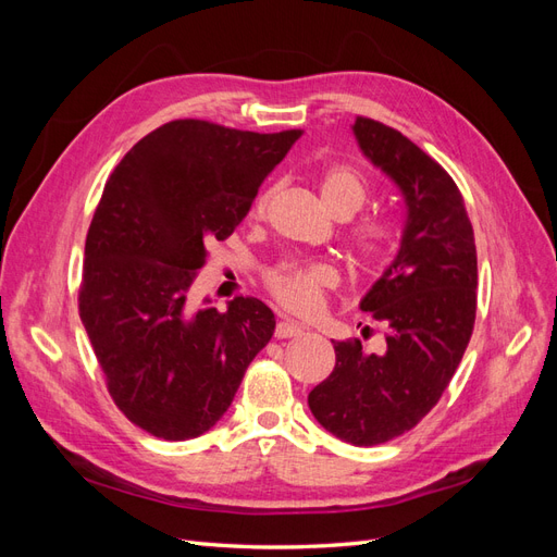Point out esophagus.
<instances>
[{"label": "esophagus", "instance_id": "esophagus-1", "mask_svg": "<svg viewBox=\"0 0 557 557\" xmlns=\"http://www.w3.org/2000/svg\"><path fill=\"white\" fill-rule=\"evenodd\" d=\"M301 332H305V327H301L299 323H293V320H281L274 334L278 336V339H290V336H299Z\"/></svg>", "mask_w": 557, "mask_h": 557}]
</instances>
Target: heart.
I'll list each match as a JSON object with an SVG mask.
<instances>
[{"label":"heart","instance_id":"b5f03b06","mask_svg":"<svg viewBox=\"0 0 557 557\" xmlns=\"http://www.w3.org/2000/svg\"><path fill=\"white\" fill-rule=\"evenodd\" d=\"M320 201H323L325 211L332 213H346L348 218L356 215L367 197V188L360 178V174L350 166H332L318 183ZM269 193L260 195L256 205L250 209V218H262L267 209ZM352 246H356L358 256L364 262H376L387 246V234L376 223H364L352 232ZM336 269L325 262H285L267 274V288L274 295L281 307H285L293 313L309 315L315 313L323 305V293L334 288Z\"/></svg>","mask_w":557,"mask_h":557}]
</instances>
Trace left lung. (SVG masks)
I'll use <instances>...</instances> for the list:
<instances>
[{
	"mask_svg": "<svg viewBox=\"0 0 557 557\" xmlns=\"http://www.w3.org/2000/svg\"><path fill=\"white\" fill-rule=\"evenodd\" d=\"M350 129L362 156L395 183L407 215L395 260L360 299L383 327V350L332 342L336 364L309 393V409L336 440L376 446L430 413L465 356L476 318V244L442 164L372 117Z\"/></svg>",
	"mask_w": 557,
	"mask_h": 557,
	"instance_id": "left-lung-1",
	"label": "left lung"
}]
</instances>
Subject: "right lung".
Masks as SVG:
<instances>
[{
	"mask_svg": "<svg viewBox=\"0 0 557 557\" xmlns=\"http://www.w3.org/2000/svg\"><path fill=\"white\" fill-rule=\"evenodd\" d=\"M301 129L258 134L174 121L134 144L104 185L86 239L78 293L113 401L166 442L209 432L237 395L276 318L256 297L221 313L190 307L207 246L250 211Z\"/></svg>",
	"mask_w": 557,
	"mask_h": 557,
	"instance_id": "right-lung-1",
	"label": "right lung"
}]
</instances>
